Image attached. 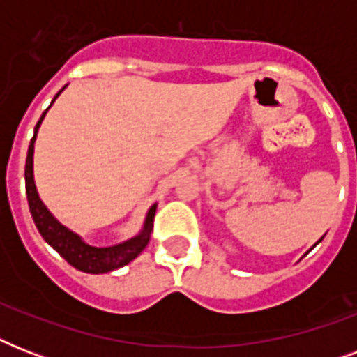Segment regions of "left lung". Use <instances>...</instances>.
Returning <instances> with one entry per match:
<instances>
[{
    "label": "left lung",
    "mask_w": 357,
    "mask_h": 357,
    "mask_svg": "<svg viewBox=\"0 0 357 357\" xmlns=\"http://www.w3.org/2000/svg\"><path fill=\"white\" fill-rule=\"evenodd\" d=\"M322 238V237H321ZM321 238H319V241H321ZM319 241H317V243H319Z\"/></svg>",
    "instance_id": "left-lung-1"
}]
</instances>
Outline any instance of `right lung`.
Segmentation results:
<instances>
[{
  "mask_svg": "<svg viewBox=\"0 0 357 357\" xmlns=\"http://www.w3.org/2000/svg\"><path fill=\"white\" fill-rule=\"evenodd\" d=\"M66 89V85L57 92V96L53 98V102L57 100L59 94ZM50 103V107L53 105ZM47 107V109H50ZM47 109L42 113L40 120L35 126V133L31 139L29 150H27V159H25V192H27V202H29L31 217L35 220L36 229L40 231L42 238L57 252L61 257L68 261L70 265L75 266L77 271L86 272V274H107L113 272L120 266L128 265L148 246L150 243L151 228H153V217H155L157 204L148 209L142 222V228L137 235L126 238L122 243L111 244V246H94L89 244L79 234H75L74 229L59 222L57 218L53 217V213L44 206V202L38 196L35 185V174H33V155H35V140L40 129V123L46 116Z\"/></svg>",
  "mask_w": 357,
  "mask_h": 357,
  "instance_id": "right-lung-1",
  "label": "right lung"
}]
</instances>
